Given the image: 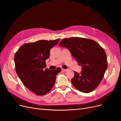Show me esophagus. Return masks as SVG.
<instances>
[{"instance_id": "esophagus-1", "label": "esophagus", "mask_w": 121, "mask_h": 121, "mask_svg": "<svg viewBox=\"0 0 121 121\" xmlns=\"http://www.w3.org/2000/svg\"><path fill=\"white\" fill-rule=\"evenodd\" d=\"M62 70L64 72H66L68 69H62Z\"/></svg>"}]
</instances>
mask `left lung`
<instances>
[{
	"label": "left lung",
	"instance_id": "8db88e82",
	"mask_svg": "<svg viewBox=\"0 0 121 121\" xmlns=\"http://www.w3.org/2000/svg\"><path fill=\"white\" fill-rule=\"evenodd\" d=\"M59 47L67 48L82 67L80 73L73 71L71 82L83 93L95 90L102 80L107 68V56L104 49L92 40L80 37L63 39Z\"/></svg>",
	"mask_w": 121,
	"mask_h": 121
}]
</instances>
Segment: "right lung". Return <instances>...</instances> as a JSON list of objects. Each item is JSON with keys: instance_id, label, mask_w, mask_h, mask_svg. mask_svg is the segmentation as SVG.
Wrapping results in <instances>:
<instances>
[{"instance_id": "add662e5", "label": "right lung", "mask_w": 121, "mask_h": 121, "mask_svg": "<svg viewBox=\"0 0 121 121\" xmlns=\"http://www.w3.org/2000/svg\"><path fill=\"white\" fill-rule=\"evenodd\" d=\"M60 41L40 40L25 43L16 52L14 61L17 74L23 85L39 96L47 94L55 83L60 68L49 70L46 60L50 56V50Z\"/></svg>"}]
</instances>
